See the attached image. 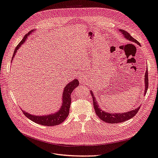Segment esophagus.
Wrapping results in <instances>:
<instances>
[{
  "mask_svg": "<svg viewBox=\"0 0 158 158\" xmlns=\"http://www.w3.org/2000/svg\"><path fill=\"white\" fill-rule=\"evenodd\" d=\"M78 78H79V80H80V83H83V82H84V76H83L82 75L80 74V75L78 76Z\"/></svg>",
  "mask_w": 158,
  "mask_h": 158,
  "instance_id": "esophagus-1",
  "label": "esophagus"
}]
</instances>
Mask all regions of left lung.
<instances>
[{
	"mask_svg": "<svg viewBox=\"0 0 158 158\" xmlns=\"http://www.w3.org/2000/svg\"><path fill=\"white\" fill-rule=\"evenodd\" d=\"M119 31L121 32L122 33V35L124 36L126 39L128 40L129 41H131L132 42H135L139 46H140L139 42L135 40V38L132 37L130 34L125 31V30H122L120 29ZM148 70L146 71V74H145V92L144 94H146L148 88ZM91 96H92V99H93V104H94V110L96 112V114L99 117L100 119H101L102 120H103L104 122L106 123H120L125 122L126 120H128L132 118L134 116H135V114L138 113V110L139 109V107L135 108L134 110L130 111L128 112H125V113H120V114H110L108 113V112H106L102 110L99 108V104H98L97 101L96 100V98L94 96L93 92L90 91Z\"/></svg>",
	"mask_w": 158,
	"mask_h": 158,
	"instance_id": "1",
	"label": "left lung"
}]
</instances>
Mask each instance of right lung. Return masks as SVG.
<instances>
[{
  "label": "right lung",
  "instance_id": "1",
  "mask_svg": "<svg viewBox=\"0 0 158 158\" xmlns=\"http://www.w3.org/2000/svg\"><path fill=\"white\" fill-rule=\"evenodd\" d=\"M32 32V31L27 34V35L24 36L23 39L20 41V42L18 45H17L14 51L12 58H14L15 54L17 52V50L22 46V44L25 42V40H27V37ZM78 80L77 79H75L70 83L68 84L64 87L62 94V105L57 112L47 115V116H34V115L30 114L29 113L25 112L24 111H23V114L25 115V116H27L28 119H30V120L36 123H38V124L46 126H54L56 125H59L60 123H61L64 121L68 117V116H69L71 104V94L76 87L78 86Z\"/></svg>",
  "mask_w": 158,
  "mask_h": 158
}]
</instances>
